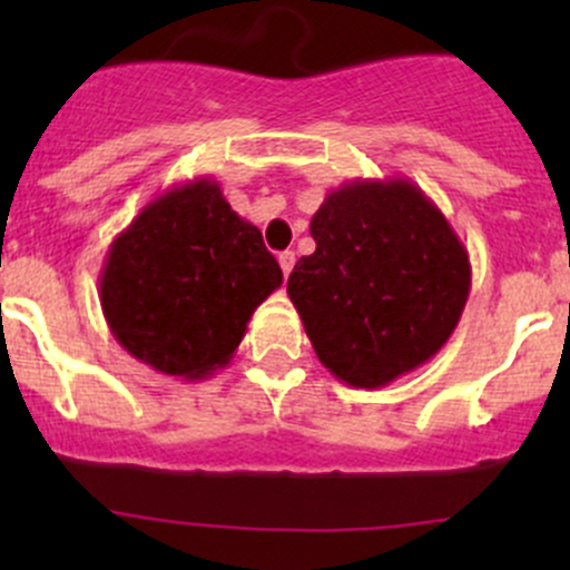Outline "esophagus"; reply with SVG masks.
I'll return each mask as SVG.
<instances>
[{"mask_svg": "<svg viewBox=\"0 0 570 570\" xmlns=\"http://www.w3.org/2000/svg\"><path fill=\"white\" fill-rule=\"evenodd\" d=\"M278 264H281V269H284V275H289L292 267H295V253L292 250L278 253Z\"/></svg>", "mask_w": 570, "mask_h": 570, "instance_id": "1", "label": "esophagus"}]
</instances>
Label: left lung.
<instances>
[{"label": "left lung", "mask_w": 570, "mask_h": 570, "mask_svg": "<svg viewBox=\"0 0 570 570\" xmlns=\"http://www.w3.org/2000/svg\"><path fill=\"white\" fill-rule=\"evenodd\" d=\"M317 250L286 281L327 372L381 389L433 358L461 322L469 250L411 178H353L312 217Z\"/></svg>", "instance_id": "8db88e82"}]
</instances>
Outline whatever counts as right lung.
I'll return each mask as SVG.
<instances>
[{
    "label": "right lung",
    "instance_id": "add662e5",
    "mask_svg": "<svg viewBox=\"0 0 570 570\" xmlns=\"http://www.w3.org/2000/svg\"><path fill=\"white\" fill-rule=\"evenodd\" d=\"M281 284L262 232L200 176L157 195L112 239L99 301L126 353L163 375L204 381L234 358L253 312Z\"/></svg>",
    "mask_w": 570,
    "mask_h": 570
}]
</instances>
